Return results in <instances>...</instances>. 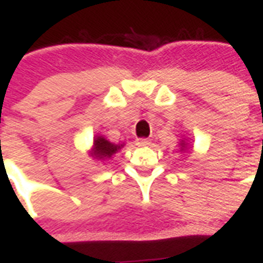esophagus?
<instances>
[{"label": "esophagus", "mask_w": 263, "mask_h": 263, "mask_svg": "<svg viewBox=\"0 0 263 263\" xmlns=\"http://www.w3.org/2000/svg\"><path fill=\"white\" fill-rule=\"evenodd\" d=\"M136 144H138L139 147H148V145H151V140L149 139H138V140H136Z\"/></svg>", "instance_id": "obj_1"}]
</instances>
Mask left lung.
Returning a JSON list of instances; mask_svg holds the SVG:
<instances>
[{
  "label": "left lung",
  "instance_id": "left-lung-1",
  "mask_svg": "<svg viewBox=\"0 0 263 263\" xmlns=\"http://www.w3.org/2000/svg\"><path fill=\"white\" fill-rule=\"evenodd\" d=\"M180 145H181V151H185L186 148V143L184 140H181V143H180Z\"/></svg>",
  "mask_w": 263,
  "mask_h": 263
}]
</instances>
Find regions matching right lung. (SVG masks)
<instances>
[{
  "instance_id": "right-lung-1",
  "label": "right lung",
  "mask_w": 263,
  "mask_h": 263,
  "mask_svg": "<svg viewBox=\"0 0 263 263\" xmlns=\"http://www.w3.org/2000/svg\"><path fill=\"white\" fill-rule=\"evenodd\" d=\"M120 148H123V144H112L111 141L104 139L103 136H95L90 155L97 160H106L109 159L112 155H115Z\"/></svg>"
}]
</instances>
